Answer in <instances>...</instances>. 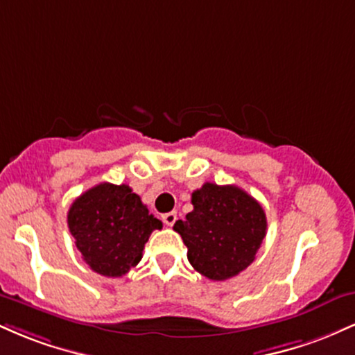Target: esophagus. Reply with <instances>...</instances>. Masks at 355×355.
Here are the masks:
<instances>
[{
	"label": "esophagus",
	"instance_id": "esophagus-1",
	"mask_svg": "<svg viewBox=\"0 0 355 355\" xmlns=\"http://www.w3.org/2000/svg\"><path fill=\"white\" fill-rule=\"evenodd\" d=\"M162 220H164L165 225L172 227L175 222H177V211H168V214L162 215Z\"/></svg>",
	"mask_w": 355,
	"mask_h": 355
}]
</instances>
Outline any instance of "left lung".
Here are the masks:
<instances>
[{"instance_id":"obj_1","label":"left lung","mask_w":355,"mask_h":355,"mask_svg":"<svg viewBox=\"0 0 355 355\" xmlns=\"http://www.w3.org/2000/svg\"><path fill=\"white\" fill-rule=\"evenodd\" d=\"M193 210L173 230L189 248V262L210 280H227L254 262L267 230L262 205L235 185L203 183L191 193Z\"/></svg>"}]
</instances>
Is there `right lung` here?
I'll list each match as a JSON object with an SVG mask.
<instances>
[{
  "label": "right lung",
  "mask_w": 355,
  "mask_h": 355,
  "mask_svg": "<svg viewBox=\"0 0 355 355\" xmlns=\"http://www.w3.org/2000/svg\"><path fill=\"white\" fill-rule=\"evenodd\" d=\"M162 227L128 185L100 183L68 210L76 248L89 268L105 277H121L135 267L152 232Z\"/></svg>",
  "instance_id": "obj_1"
}]
</instances>
